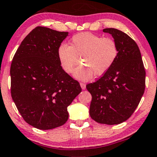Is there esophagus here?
I'll use <instances>...</instances> for the list:
<instances>
[{"instance_id": "obj_1", "label": "esophagus", "mask_w": 157, "mask_h": 157, "mask_svg": "<svg viewBox=\"0 0 157 157\" xmlns=\"http://www.w3.org/2000/svg\"><path fill=\"white\" fill-rule=\"evenodd\" d=\"M80 86L82 90H85L86 89V84H84V83H80Z\"/></svg>"}]
</instances>
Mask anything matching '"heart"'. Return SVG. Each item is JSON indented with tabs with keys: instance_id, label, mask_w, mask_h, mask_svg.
I'll list each match as a JSON object with an SVG mask.
<instances>
[{
	"instance_id": "1",
	"label": "heart",
	"mask_w": 157,
	"mask_h": 157,
	"mask_svg": "<svg viewBox=\"0 0 157 157\" xmlns=\"http://www.w3.org/2000/svg\"><path fill=\"white\" fill-rule=\"evenodd\" d=\"M61 67L65 72H73L80 61L82 65L75 70L73 75L81 81H88L94 74L101 75L111 68L118 56V47L111 38L90 33H82L73 36L70 46L61 44L57 49Z\"/></svg>"
}]
</instances>
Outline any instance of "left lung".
<instances>
[{"instance_id": "obj_1", "label": "left lung", "mask_w": 157, "mask_h": 157, "mask_svg": "<svg viewBox=\"0 0 157 157\" xmlns=\"http://www.w3.org/2000/svg\"><path fill=\"white\" fill-rule=\"evenodd\" d=\"M118 47L113 65L94 83L86 85L92 94L90 115L97 122L119 124L127 120L144 93L146 71L138 45L127 34L115 28L103 29Z\"/></svg>"}]
</instances>
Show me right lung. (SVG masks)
<instances>
[{"label": "right lung", "mask_w": 157, "mask_h": 157, "mask_svg": "<svg viewBox=\"0 0 157 157\" xmlns=\"http://www.w3.org/2000/svg\"><path fill=\"white\" fill-rule=\"evenodd\" d=\"M68 36L37 27L22 40L11 63V93L21 116L39 129H51L68 119L67 106L82 92L79 83L61 67L57 49Z\"/></svg>", "instance_id": "add662e5"}]
</instances>
